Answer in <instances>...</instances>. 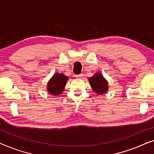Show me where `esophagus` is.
I'll use <instances>...</instances> for the list:
<instances>
[{"instance_id": "esophagus-1", "label": "esophagus", "mask_w": 154, "mask_h": 154, "mask_svg": "<svg viewBox=\"0 0 154 154\" xmlns=\"http://www.w3.org/2000/svg\"><path fill=\"white\" fill-rule=\"evenodd\" d=\"M75 77H76V78H82V77H83V73H80V74L75 75Z\"/></svg>"}]
</instances>
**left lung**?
Segmentation results:
<instances>
[{
    "instance_id": "8db88e82",
    "label": "left lung",
    "mask_w": 154,
    "mask_h": 154,
    "mask_svg": "<svg viewBox=\"0 0 154 154\" xmlns=\"http://www.w3.org/2000/svg\"><path fill=\"white\" fill-rule=\"evenodd\" d=\"M89 82L94 92L97 94H104L108 90V83L100 73H96L95 75L90 78Z\"/></svg>"
}]
</instances>
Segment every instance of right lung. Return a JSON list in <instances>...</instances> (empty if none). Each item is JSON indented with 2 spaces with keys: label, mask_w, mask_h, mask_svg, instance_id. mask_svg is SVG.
Wrapping results in <instances>:
<instances>
[{
  "label": "right lung",
  "mask_w": 154,
  "mask_h": 154,
  "mask_svg": "<svg viewBox=\"0 0 154 154\" xmlns=\"http://www.w3.org/2000/svg\"><path fill=\"white\" fill-rule=\"evenodd\" d=\"M68 77L62 74L56 73L48 84V90L52 95H59L64 91V87L66 84Z\"/></svg>",
  "instance_id": "right-lung-1"
}]
</instances>
